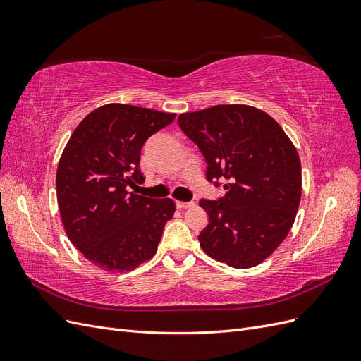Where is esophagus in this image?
I'll return each instance as SVG.
<instances>
[{"instance_id":"esophagus-1","label":"esophagus","mask_w":361,"mask_h":361,"mask_svg":"<svg viewBox=\"0 0 361 361\" xmlns=\"http://www.w3.org/2000/svg\"><path fill=\"white\" fill-rule=\"evenodd\" d=\"M194 203L192 202H182V200H178L176 202V206L179 207V209H185V207H190V206H192Z\"/></svg>"}]
</instances>
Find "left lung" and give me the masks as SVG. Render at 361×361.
I'll return each instance as SVG.
<instances>
[{
    "mask_svg": "<svg viewBox=\"0 0 361 361\" xmlns=\"http://www.w3.org/2000/svg\"><path fill=\"white\" fill-rule=\"evenodd\" d=\"M178 123L206 158L207 180L224 197L200 200L209 223L199 235L207 256L233 268L259 265L285 241L301 200V162L283 128L256 106L215 105Z\"/></svg>",
    "mask_w": 361,
    "mask_h": 361,
    "instance_id": "8db88e82",
    "label": "left lung"
}]
</instances>
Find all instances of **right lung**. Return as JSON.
<instances>
[{
  "label": "right lung",
  "instance_id": "1",
  "mask_svg": "<svg viewBox=\"0 0 361 361\" xmlns=\"http://www.w3.org/2000/svg\"><path fill=\"white\" fill-rule=\"evenodd\" d=\"M176 114L106 104L75 128L57 167V202L71 243L97 268L125 272L155 256L164 226L176 211L171 199L130 192L145 178V141Z\"/></svg>",
  "mask_w": 361,
  "mask_h": 361
}]
</instances>
